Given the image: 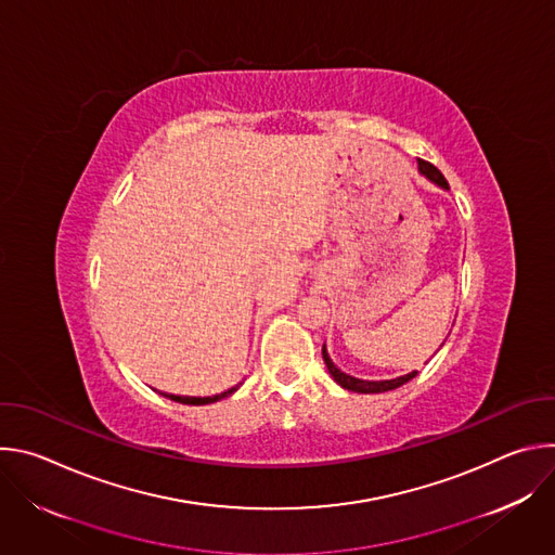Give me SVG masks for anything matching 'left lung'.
Returning a JSON list of instances; mask_svg holds the SVG:
<instances>
[{
    "instance_id": "obj_1",
    "label": "left lung",
    "mask_w": 555,
    "mask_h": 555,
    "mask_svg": "<svg viewBox=\"0 0 555 555\" xmlns=\"http://www.w3.org/2000/svg\"><path fill=\"white\" fill-rule=\"evenodd\" d=\"M417 171H420L428 182H433L435 186H439L441 191H450L446 178H443V176L439 173V169L433 167L430 163L417 160ZM441 347H443V345H441ZM323 360H325V364H327L330 375L334 377V382H336L338 386H343L345 390L364 392V395H366V392H386V390H392V388H400L402 384L411 382V379L417 375V371H411V373H406V375L392 377V379H360V377H353V375L340 371V369L334 364V360H332L330 353H327V345H323Z\"/></svg>"
}]
</instances>
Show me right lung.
I'll use <instances>...</instances> for the list:
<instances>
[{
    "label": "right lung",
    "mask_w": 555,
    "mask_h": 555,
    "mask_svg": "<svg viewBox=\"0 0 555 555\" xmlns=\"http://www.w3.org/2000/svg\"><path fill=\"white\" fill-rule=\"evenodd\" d=\"M236 388H240V384L232 386V388H228V390H223V392H217V395H212V398H186V395H173V392H163V395H165V398L173 400V402H180V404L204 406V404H212V402H219V400H223V398H230V395H232Z\"/></svg>",
    "instance_id": "obj_1"
}]
</instances>
